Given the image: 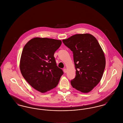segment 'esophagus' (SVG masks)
Segmentation results:
<instances>
[{"label": "esophagus", "instance_id": "1", "mask_svg": "<svg viewBox=\"0 0 123 123\" xmlns=\"http://www.w3.org/2000/svg\"><path fill=\"white\" fill-rule=\"evenodd\" d=\"M63 71H64V72L65 73H66L67 72V69H66V68H64V69H63Z\"/></svg>", "mask_w": 123, "mask_h": 123}]
</instances>
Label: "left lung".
<instances>
[{"label": "left lung", "mask_w": 123, "mask_h": 123, "mask_svg": "<svg viewBox=\"0 0 123 123\" xmlns=\"http://www.w3.org/2000/svg\"><path fill=\"white\" fill-rule=\"evenodd\" d=\"M62 42L73 54L76 75L70 82L71 85L82 93L89 92L101 80L105 67L100 45L89 33L76 34Z\"/></svg>", "instance_id": "obj_1"}]
</instances>
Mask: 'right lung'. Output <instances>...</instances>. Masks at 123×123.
Instances as JSON below:
<instances>
[{"mask_svg":"<svg viewBox=\"0 0 123 123\" xmlns=\"http://www.w3.org/2000/svg\"><path fill=\"white\" fill-rule=\"evenodd\" d=\"M61 44V40L37 37L23 48L19 65L21 74L32 87L41 93L55 88L63 74L54 56Z\"/></svg>","mask_w":123,"mask_h":123,"instance_id":"add662e5","label":"right lung"}]
</instances>
